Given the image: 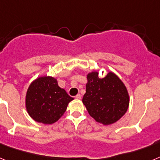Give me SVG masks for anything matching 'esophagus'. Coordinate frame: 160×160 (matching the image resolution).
I'll list each match as a JSON object with an SVG mask.
<instances>
[{"label":"esophagus","mask_w":160,"mask_h":160,"mask_svg":"<svg viewBox=\"0 0 160 160\" xmlns=\"http://www.w3.org/2000/svg\"><path fill=\"white\" fill-rule=\"evenodd\" d=\"M75 98H76V99H78V100L81 99V95H80V94H78L77 95L75 96Z\"/></svg>","instance_id":"obj_1"}]
</instances>
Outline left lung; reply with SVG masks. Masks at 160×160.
I'll use <instances>...</instances> for the list:
<instances>
[{
	"label": "left lung",
	"mask_w": 160,
	"mask_h": 160,
	"mask_svg": "<svg viewBox=\"0 0 160 160\" xmlns=\"http://www.w3.org/2000/svg\"><path fill=\"white\" fill-rule=\"evenodd\" d=\"M87 83L82 102L97 122L108 126L116 122L128 111L130 96L122 81L112 71L102 78L98 72L87 74Z\"/></svg>",
	"instance_id": "obj_1"
}]
</instances>
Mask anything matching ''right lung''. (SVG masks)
I'll list each match as a JSON object with an SVG mask.
<instances>
[{
	"label": "right lung",
	"instance_id": "add662e5",
	"mask_svg": "<svg viewBox=\"0 0 160 160\" xmlns=\"http://www.w3.org/2000/svg\"><path fill=\"white\" fill-rule=\"evenodd\" d=\"M73 100L52 76H41L32 82L25 95V108L32 119L44 124L56 122Z\"/></svg>",
	"mask_w": 160,
	"mask_h": 160
}]
</instances>
